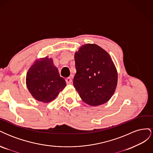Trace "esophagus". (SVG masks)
Segmentation results:
<instances>
[{"label": "esophagus", "mask_w": 153, "mask_h": 153, "mask_svg": "<svg viewBox=\"0 0 153 153\" xmlns=\"http://www.w3.org/2000/svg\"><path fill=\"white\" fill-rule=\"evenodd\" d=\"M66 82L67 84H71V82H72V79L70 77H68V78H66Z\"/></svg>", "instance_id": "obj_1"}]
</instances>
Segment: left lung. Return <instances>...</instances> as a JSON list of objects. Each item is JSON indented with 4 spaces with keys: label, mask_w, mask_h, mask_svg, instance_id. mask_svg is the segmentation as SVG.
<instances>
[{
    "label": "left lung",
    "mask_w": 153,
    "mask_h": 153,
    "mask_svg": "<svg viewBox=\"0 0 153 153\" xmlns=\"http://www.w3.org/2000/svg\"><path fill=\"white\" fill-rule=\"evenodd\" d=\"M76 73L73 85L91 106L105 103L114 93L117 73L109 54L96 45H83L75 54Z\"/></svg>",
    "instance_id": "8db88e82"
}]
</instances>
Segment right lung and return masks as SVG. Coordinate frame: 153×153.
Wrapping results in <instances>:
<instances>
[{
  "instance_id": "add662e5",
  "label": "right lung",
  "mask_w": 153,
  "mask_h": 153,
  "mask_svg": "<svg viewBox=\"0 0 153 153\" xmlns=\"http://www.w3.org/2000/svg\"><path fill=\"white\" fill-rule=\"evenodd\" d=\"M26 84L32 96L37 100L48 103L53 100L66 87L52 59L45 57L37 61L29 69Z\"/></svg>"
}]
</instances>
